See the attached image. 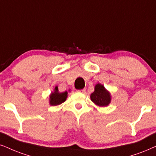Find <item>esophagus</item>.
<instances>
[{"instance_id": "obj_1", "label": "esophagus", "mask_w": 156, "mask_h": 156, "mask_svg": "<svg viewBox=\"0 0 156 156\" xmlns=\"http://www.w3.org/2000/svg\"><path fill=\"white\" fill-rule=\"evenodd\" d=\"M86 91V89H81V90H78V92H80V93H84Z\"/></svg>"}]
</instances>
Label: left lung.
Masks as SVG:
<instances>
[{"mask_svg": "<svg viewBox=\"0 0 156 156\" xmlns=\"http://www.w3.org/2000/svg\"><path fill=\"white\" fill-rule=\"evenodd\" d=\"M90 100L100 107H106L111 103L112 96L110 92L106 89L104 85L97 83L94 87V91L90 94Z\"/></svg>", "mask_w": 156, "mask_h": 156, "instance_id": "1", "label": "left lung"}]
</instances>
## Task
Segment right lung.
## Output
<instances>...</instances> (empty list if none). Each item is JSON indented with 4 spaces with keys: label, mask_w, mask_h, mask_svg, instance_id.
Listing matches in <instances>:
<instances>
[{
    "label": "right lung",
    "mask_w": 156,
    "mask_h": 156,
    "mask_svg": "<svg viewBox=\"0 0 156 156\" xmlns=\"http://www.w3.org/2000/svg\"><path fill=\"white\" fill-rule=\"evenodd\" d=\"M68 98V92H60L58 90V86H56L54 88L53 91L49 96V104L51 106L60 105L66 101Z\"/></svg>",
    "instance_id": "add662e5"
}]
</instances>
